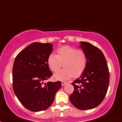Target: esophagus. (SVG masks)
<instances>
[{"mask_svg": "<svg viewBox=\"0 0 122 122\" xmlns=\"http://www.w3.org/2000/svg\"><path fill=\"white\" fill-rule=\"evenodd\" d=\"M67 83L66 82V81H61V85H62V86H65V85H66Z\"/></svg>", "mask_w": 122, "mask_h": 122, "instance_id": "1", "label": "esophagus"}]
</instances>
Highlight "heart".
<instances>
[{
  "instance_id": "heart-1",
  "label": "heart",
  "mask_w": 122,
  "mask_h": 122,
  "mask_svg": "<svg viewBox=\"0 0 122 122\" xmlns=\"http://www.w3.org/2000/svg\"><path fill=\"white\" fill-rule=\"evenodd\" d=\"M57 55L51 53L47 57V65L54 72H56L63 64L64 68L53 75L56 80H66L71 77H79L87 66V57L83 51L65 46L59 49Z\"/></svg>"
}]
</instances>
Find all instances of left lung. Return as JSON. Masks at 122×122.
<instances>
[{
  "label": "left lung",
  "instance_id": "left-lung-1",
  "mask_svg": "<svg viewBox=\"0 0 122 122\" xmlns=\"http://www.w3.org/2000/svg\"><path fill=\"white\" fill-rule=\"evenodd\" d=\"M80 47L87 57V66L83 73L71 85L74 91L69 99L80 110H89L99 106L107 93L109 84V71L107 61L102 52L86 42Z\"/></svg>",
  "mask_w": 122,
  "mask_h": 122
}]
</instances>
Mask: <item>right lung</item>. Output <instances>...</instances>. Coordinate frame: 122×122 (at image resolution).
<instances>
[{
	"mask_svg": "<svg viewBox=\"0 0 122 122\" xmlns=\"http://www.w3.org/2000/svg\"><path fill=\"white\" fill-rule=\"evenodd\" d=\"M52 51V44L34 42L21 51L15 59L13 91L22 105L30 111L40 112L49 107L61 87L60 81L44 82L52 75L47 62Z\"/></svg>",
	"mask_w": 122,
	"mask_h": 122,
	"instance_id": "1",
	"label": "right lung"
}]
</instances>
